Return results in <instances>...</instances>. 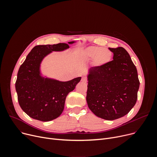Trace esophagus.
I'll list each match as a JSON object with an SVG mask.
<instances>
[{
    "instance_id": "34e87169",
    "label": "esophagus",
    "mask_w": 157,
    "mask_h": 157,
    "mask_svg": "<svg viewBox=\"0 0 157 157\" xmlns=\"http://www.w3.org/2000/svg\"><path fill=\"white\" fill-rule=\"evenodd\" d=\"M81 81H83V82H85V83H86L87 81H88L87 78H86V77H85V76H83V77L81 78Z\"/></svg>"
}]
</instances>
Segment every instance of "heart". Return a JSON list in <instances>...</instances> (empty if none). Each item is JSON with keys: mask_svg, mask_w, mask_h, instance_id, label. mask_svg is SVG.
Masks as SVG:
<instances>
[{"mask_svg": "<svg viewBox=\"0 0 157 157\" xmlns=\"http://www.w3.org/2000/svg\"><path fill=\"white\" fill-rule=\"evenodd\" d=\"M86 56L88 59H94L93 64L101 67L108 63L111 60L112 53L108 49L98 46H90L86 49Z\"/></svg>", "mask_w": 157, "mask_h": 157, "instance_id": "heart-1", "label": "heart"}]
</instances>
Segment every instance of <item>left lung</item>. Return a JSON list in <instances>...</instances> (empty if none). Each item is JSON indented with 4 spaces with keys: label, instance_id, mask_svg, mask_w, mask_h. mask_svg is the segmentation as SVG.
I'll return each instance as SVG.
<instances>
[{
    "label": "left lung",
    "instance_id": "obj_1",
    "mask_svg": "<svg viewBox=\"0 0 157 157\" xmlns=\"http://www.w3.org/2000/svg\"><path fill=\"white\" fill-rule=\"evenodd\" d=\"M113 60L90 69L86 102L97 117L114 120L135 105L140 82L136 67L122 47L110 48Z\"/></svg>",
    "mask_w": 157,
    "mask_h": 157
}]
</instances>
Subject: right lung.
<instances>
[{"mask_svg":"<svg viewBox=\"0 0 157 157\" xmlns=\"http://www.w3.org/2000/svg\"><path fill=\"white\" fill-rule=\"evenodd\" d=\"M68 48L66 43L36 46L21 65L15 88L21 108L30 117L42 121L59 117L63 111L66 97L80 81L81 77L62 82L39 75L40 63L46 55Z\"/></svg>","mask_w":157,"mask_h":157,"instance_id":"1","label":"right lung"}]
</instances>
